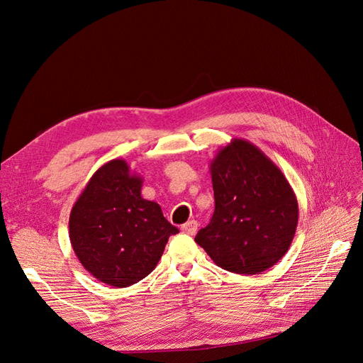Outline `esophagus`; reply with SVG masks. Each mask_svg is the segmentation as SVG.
I'll return each instance as SVG.
<instances>
[{
  "mask_svg": "<svg viewBox=\"0 0 363 363\" xmlns=\"http://www.w3.org/2000/svg\"><path fill=\"white\" fill-rule=\"evenodd\" d=\"M196 230H199V223L194 221V219H191V221H188V223L182 225V232H183V233L195 235Z\"/></svg>",
  "mask_w": 363,
  "mask_h": 363,
  "instance_id": "1",
  "label": "esophagus"
}]
</instances>
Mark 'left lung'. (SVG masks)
Listing matches in <instances>:
<instances>
[{
	"label": "left lung",
	"instance_id": "8db88e82",
	"mask_svg": "<svg viewBox=\"0 0 363 363\" xmlns=\"http://www.w3.org/2000/svg\"><path fill=\"white\" fill-rule=\"evenodd\" d=\"M215 212L195 236L218 267L242 276L269 269L286 255L298 201L279 167L245 139H232L211 162Z\"/></svg>",
	"mask_w": 363,
	"mask_h": 363
}]
</instances>
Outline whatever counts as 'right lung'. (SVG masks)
Returning <instances> with one entry per match:
<instances>
[{"instance_id": "add662e5", "label": "right lung", "mask_w": 363, "mask_h": 363, "mask_svg": "<svg viewBox=\"0 0 363 363\" xmlns=\"http://www.w3.org/2000/svg\"><path fill=\"white\" fill-rule=\"evenodd\" d=\"M142 177L113 159L98 168L74 203L69 239L80 263L101 283L127 288L156 268L179 233L157 203L142 199Z\"/></svg>"}]
</instances>
